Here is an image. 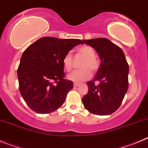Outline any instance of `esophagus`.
<instances>
[{
	"mask_svg": "<svg viewBox=\"0 0 148 148\" xmlns=\"http://www.w3.org/2000/svg\"><path fill=\"white\" fill-rule=\"evenodd\" d=\"M73 86H74V87H78L80 86V84H77V83H75V84H73Z\"/></svg>",
	"mask_w": 148,
	"mask_h": 148,
	"instance_id": "obj_1",
	"label": "esophagus"
}]
</instances>
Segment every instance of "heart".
I'll use <instances>...</instances> for the list:
<instances>
[{"label":"heart","mask_w":148,"mask_h":148,"mask_svg":"<svg viewBox=\"0 0 148 148\" xmlns=\"http://www.w3.org/2000/svg\"><path fill=\"white\" fill-rule=\"evenodd\" d=\"M78 51L83 57L85 58L84 61L81 63V69L75 70L67 76L69 80L73 82H83L86 81L91 77V73L90 70L93 73H96L99 67V62L95 57L96 53L94 49L88 46H82L78 49ZM62 64L64 68L67 72L71 71L73 67V55L71 52H68L64 55L62 60Z\"/></svg>","instance_id":"1"}]
</instances>
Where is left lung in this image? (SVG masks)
<instances>
[{
  "label": "left lung",
  "instance_id": "8db88e82",
  "mask_svg": "<svg viewBox=\"0 0 148 148\" xmlns=\"http://www.w3.org/2000/svg\"><path fill=\"white\" fill-rule=\"evenodd\" d=\"M83 42L94 48L101 60L94 78L87 83L88 92L83 97V104L93 114L110 115L121 106L129 87V64L124 53L105 38Z\"/></svg>",
  "mask_w": 148,
  "mask_h": 148
}]
</instances>
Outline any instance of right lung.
I'll return each instance as SVG.
<instances>
[{
    "label": "right lung",
    "mask_w": 148,
    "mask_h": 148,
    "mask_svg": "<svg viewBox=\"0 0 148 148\" xmlns=\"http://www.w3.org/2000/svg\"><path fill=\"white\" fill-rule=\"evenodd\" d=\"M80 43L79 39L43 37L25 49L17 75L21 95L32 110L51 113L63 105L73 83L65 79L62 60Z\"/></svg>",
    "instance_id": "right-lung-1"
}]
</instances>
